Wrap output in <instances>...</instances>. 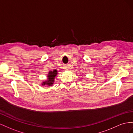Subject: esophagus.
<instances>
[{
    "label": "esophagus",
    "instance_id": "34e87169",
    "mask_svg": "<svg viewBox=\"0 0 133 133\" xmlns=\"http://www.w3.org/2000/svg\"><path fill=\"white\" fill-rule=\"evenodd\" d=\"M70 69H70V68H68V69H67V70H70Z\"/></svg>",
    "mask_w": 133,
    "mask_h": 133
}]
</instances>
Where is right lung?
Listing matches in <instances>:
<instances>
[{"instance_id":"right-lung-1","label":"right lung","mask_w":133,"mask_h":133,"mask_svg":"<svg viewBox=\"0 0 133 133\" xmlns=\"http://www.w3.org/2000/svg\"><path fill=\"white\" fill-rule=\"evenodd\" d=\"M57 75V71L56 70H55L53 71L49 72L47 77V81L43 82L42 85H47L48 86H52L53 85V83H54V79Z\"/></svg>"}]
</instances>
